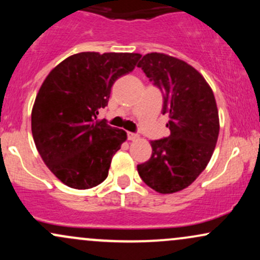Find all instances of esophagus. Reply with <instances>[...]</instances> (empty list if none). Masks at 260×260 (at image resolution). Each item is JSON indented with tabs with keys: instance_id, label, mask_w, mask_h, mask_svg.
Segmentation results:
<instances>
[{
	"instance_id": "obj_1",
	"label": "esophagus",
	"mask_w": 260,
	"mask_h": 260,
	"mask_svg": "<svg viewBox=\"0 0 260 260\" xmlns=\"http://www.w3.org/2000/svg\"><path fill=\"white\" fill-rule=\"evenodd\" d=\"M127 138H128V140H136V139H138V136H137L136 133L127 132Z\"/></svg>"
}]
</instances>
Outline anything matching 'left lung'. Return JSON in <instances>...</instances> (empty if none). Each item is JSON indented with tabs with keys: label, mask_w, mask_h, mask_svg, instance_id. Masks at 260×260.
<instances>
[{
	"label": "left lung",
	"mask_w": 260,
	"mask_h": 260,
	"mask_svg": "<svg viewBox=\"0 0 260 260\" xmlns=\"http://www.w3.org/2000/svg\"><path fill=\"white\" fill-rule=\"evenodd\" d=\"M164 92L170 136L151 140L150 159L137 166L144 183L162 194L184 189L204 171L219 137L214 92L196 68L165 53L151 52L138 63Z\"/></svg>",
	"instance_id": "8db88e82"
}]
</instances>
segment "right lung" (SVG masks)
Listing matches in <instances>:
<instances>
[{
  "instance_id": "1",
  "label": "right lung",
  "mask_w": 260,
  "mask_h": 260,
  "mask_svg": "<svg viewBox=\"0 0 260 260\" xmlns=\"http://www.w3.org/2000/svg\"><path fill=\"white\" fill-rule=\"evenodd\" d=\"M139 53L80 52L56 66L41 84L31 133L41 159L62 183L88 189L106 180L123 129L98 120L113 83L132 72Z\"/></svg>"
}]
</instances>
